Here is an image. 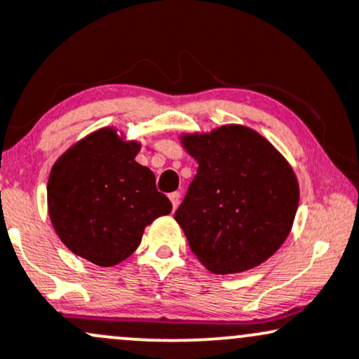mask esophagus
Here are the masks:
<instances>
[{
	"instance_id": "esophagus-1",
	"label": "esophagus",
	"mask_w": 359,
	"mask_h": 359,
	"mask_svg": "<svg viewBox=\"0 0 359 359\" xmlns=\"http://www.w3.org/2000/svg\"><path fill=\"white\" fill-rule=\"evenodd\" d=\"M168 198H170V201H172L173 210H177V206H179V204H180V192H172V194L168 196Z\"/></svg>"
}]
</instances>
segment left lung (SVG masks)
Here are the masks:
<instances>
[{"mask_svg":"<svg viewBox=\"0 0 359 359\" xmlns=\"http://www.w3.org/2000/svg\"><path fill=\"white\" fill-rule=\"evenodd\" d=\"M199 163L173 218L215 274L249 271L285 243L300 201L285 156L254 129L228 124L180 137Z\"/></svg>","mask_w":359,"mask_h":359,"instance_id":"left-lung-1","label":"left lung"}]
</instances>
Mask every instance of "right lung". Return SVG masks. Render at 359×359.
I'll return each mask as SVG.
<instances>
[{
    "label": "right lung",
    "instance_id": "add662e5",
    "mask_svg": "<svg viewBox=\"0 0 359 359\" xmlns=\"http://www.w3.org/2000/svg\"><path fill=\"white\" fill-rule=\"evenodd\" d=\"M141 144L114 128L92 133L62 153L47 182L49 218L73 254L102 267L137 249L144 228L172 211L155 173L135 160Z\"/></svg>",
    "mask_w": 359,
    "mask_h": 359
}]
</instances>
